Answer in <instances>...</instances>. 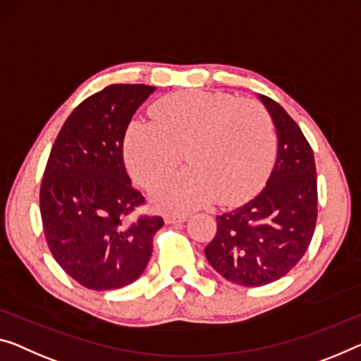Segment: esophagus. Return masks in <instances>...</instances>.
Segmentation results:
<instances>
[{
	"label": "esophagus",
	"mask_w": 361,
	"mask_h": 361,
	"mask_svg": "<svg viewBox=\"0 0 361 361\" xmlns=\"http://www.w3.org/2000/svg\"><path fill=\"white\" fill-rule=\"evenodd\" d=\"M187 221V216L185 214H180V216H174V214H168L164 218V223L166 224H177V223H185Z\"/></svg>",
	"instance_id": "1"
}]
</instances>
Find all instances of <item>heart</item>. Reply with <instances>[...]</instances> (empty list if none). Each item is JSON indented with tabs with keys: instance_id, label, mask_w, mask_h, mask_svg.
Returning <instances> with one entry per match:
<instances>
[{
	"instance_id": "obj_1",
	"label": "heart",
	"mask_w": 361,
	"mask_h": 361,
	"mask_svg": "<svg viewBox=\"0 0 361 361\" xmlns=\"http://www.w3.org/2000/svg\"><path fill=\"white\" fill-rule=\"evenodd\" d=\"M184 148L192 166L149 188V202L163 213L190 212L218 195L235 202L253 192L273 163L274 126L253 99L184 90L159 98L153 119L134 118L126 127V166L140 185L177 164Z\"/></svg>"
}]
</instances>
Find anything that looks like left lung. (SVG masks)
I'll return each instance as SVG.
<instances>
[{"label":"left lung","instance_id":"obj_1","mask_svg":"<svg viewBox=\"0 0 361 361\" xmlns=\"http://www.w3.org/2000/svg\"><path fill=\"white\" fill-rule=\"evenodd\" d=\"M271 116L277 152L273 171L257 197L218 216V232L204 257L227 281L258 287L281 279L312 242L318 190L313 149L287 111L258 95Z\"/></svg>","mask_w":361,"mask_h":361}]
</instances>
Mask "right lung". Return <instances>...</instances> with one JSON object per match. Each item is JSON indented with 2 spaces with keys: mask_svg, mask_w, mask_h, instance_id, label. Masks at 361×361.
I'll list each match as a JSON object with an SVG mask.
<instances>
[{
  "mask_svg": "<svg viewBox=\"0 0 361 361\" xmlns=\"http://www.w3.org/2000/svg\"><path fill=\"white\" fill-rule=\"evenodd\" d=\"M157 87L116 84L72 111L54 140L40 188L49 250L87 289L129 286L145 271L163 219L142 216L145 202L124 166V134Z\"/></svg>",
  "mask_w": 361,
  "mask_h": 361,
  "instance_id": "1",
  "label": "right lung"
}]
</instances>
